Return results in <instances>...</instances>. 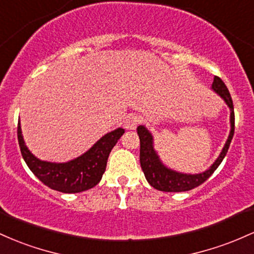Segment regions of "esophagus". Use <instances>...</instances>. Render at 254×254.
Wrapping results in <instances>:
<instances>
[{"label":"esophagus","instance_id":"esophagus-1","mask_svg":"<svg viewBox=\"0 0 254 254\" xmlns=\"http://www.w3.org/2000/svg\"><path fill=\"white\" fill-rule=\"evenodd\" d=\"M139 122H140V118L138 115H129L128 119L125 122V126H126L127 129H135L138 127Z\"/></svg>","mask_w":254,"mask_h":254}]
</instances>
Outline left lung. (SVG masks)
<instances>
[{
  "instance_id": "8db88e82",
  "label": "left lung",
  "mask_w": 254,
  "mask_h": 254,
  "mask_svg": "<svg viewBox=\"0 0 254 254\" xmlns=\"http://www.w3.org/2000/svg\"><path fill=\"white\" fill-rule=\"evenodd\" d=\"M211 90L215 93H217L223 99L224 103L228 105V108H229L230 130L226 144H224L223 149L219 152L218 157L204 172L195 174L182 173L165 165L155 149V139H153L152 133L144 125H140V126L136 128L139 139H140L141 169L144 172L145 179H146L147 182L153 189L163 190V192H186V190L195 189V187L203 184L212 175L213 172L218 168V165L222 163L223 158L226 157L229 145L232 142L233 135H234V105H233L232 97H230V93L227 89L226 84L218 76L213 78Z\"/></svg>"
}]
</instances>
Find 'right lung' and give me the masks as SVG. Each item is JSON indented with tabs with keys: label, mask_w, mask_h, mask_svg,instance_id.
<instances>
[{
	"label": "right lung",
	"mask_w": 254,
	"mask_h": 254,
	"mask_svg": "<svg viewBox=\"0 0 254 254\" xmlns=\"http://www.w3.org/2000/svg\"><path fill=\"white\" fill-rule=\"evenodd\" d=\"M125 129L116 128L97 140L89 150L67 162H49L36 157L26 146L20 120L18 140L21 155L27 167L45 186L62 193H79L95 187L107 168L108 157Z\"/></svg>",
	"instance_id": "add662e5"
}]
</instances>
